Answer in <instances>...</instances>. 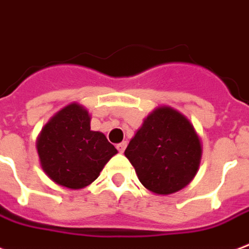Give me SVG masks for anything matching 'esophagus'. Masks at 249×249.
<instances>
[{
    "mask_svg": "<svg viewBox=\"0 0 249 249\" xmlns=\"http://www.w3.org/2000/svg\"><path fill=\"white\" fill-rule=\"evenodd\" d=\"M126 145H128V143H126V141H123V142H120V143H117V150H119V153H124L125 151V149H126Z\"/></svg>",
    "mask_w": 249,
    "mask_h": 249,
    "instance_id": "34e87169",
    "label": "esophagus"
}]
</instances>
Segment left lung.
<instances>
[{
	"label": "left lung",
	"mask_w": 249,
	"mask_h": 249,
	"mask_svg": "<svg viewBox=\"0 0 249 249\" xmlns=\"http://www.w3.org/2000/svg\"><path fill=\"white\" fill-rule=\"evenodd\" d=\"M142 185L157 195H170L196 175L200 138L193 125L175 109L162 107L147 116L125 150Z\"/></svg>",
	"instance_id": "obj_1"
}]
</instances>
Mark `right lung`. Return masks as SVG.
Returning a JSON list of instances; mask_svg holds the SVG:
<instances>
[{"mask_svg": "<svg viewBox=\"0 0 249 249\" xmlns=\"http://www.w3.org/2000/svg\"><path fill=\"white\" fill-rule=\"evenodd\" d=\"M37 153L43 170L54 183L79 189L99 176L117 150L103 133L91 130L89 112L73 103L41 130Z\"/></svg>", "mask_w": 249, "mask_h": 249, "instance_id": "right-lung-1", "label": "right lung"}]
</instances>
